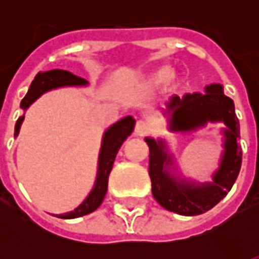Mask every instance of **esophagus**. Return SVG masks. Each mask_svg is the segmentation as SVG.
Listing matches in <instances>:
<instances>
[{"mask_svg":"<svg viewBox=\"0 0 259 259\" xmlns=\"http://www.w3.org/2000/svg\"><path fill=\"white\" fill-rule=\"evenodd\" d=\"M148 132V124L144 120H137L135 126V133L137 136H144Z\"/></svg>","mask_w":259,"mask_h":259,"instance_id":"34e87169","label":"esophagus"}]
</instances>
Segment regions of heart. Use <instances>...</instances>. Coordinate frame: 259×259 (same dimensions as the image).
<instances>
[{
    "mask_svg": "<svg viewBox=\"0 0 259 259\" xmlns=\"http://www.w3.org/2000/svg\"><path fill=\"white\" fill-rule=\"evenodd\" d=\"M180 80H182L180 73H178L176 70H170L168 65H163V66H159L148 74L147 84L150 87H157V85L166 81L170 87H178L180 84Z\"/></svg>",
    "mask_w": 259,
    "mask_h": 259,
    "instance_id": "b5f03b06",
    "label": "heart"
}]
</instances>
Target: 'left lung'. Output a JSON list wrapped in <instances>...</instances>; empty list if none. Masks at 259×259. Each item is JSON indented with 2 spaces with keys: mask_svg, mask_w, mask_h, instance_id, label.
I'll use <instances>...</instances> for the list:
<instances>
[{
  "mask_svg": "<svg viewBox=\"0 0 259 259\" xmlns=\"http://www.w3.org/2000/svg\"><path fill=\"white\" fill-rule=\"evenodd\" d=\"M168 115V129L174 133H187L204 127L208 122H223L226 129L225 151L219 168L215 170L209 183L195 185L193 182L178 180L169 174L168 166L174 163L168 154L166 143L162 139L147 137L150 148V168L152 195L165 209L185 217H194L209 211L233 187L241 168V148L239 119L234 112L232 98L223 94L221 84L205 87V94L193 93L183 97L172 96L165 104Z\"/></svg>",
  "mask_w": 259,
  "mask_h": 259,
  "instance_id": "8db88e82",
  "label": "left lung"
}]
</instances>
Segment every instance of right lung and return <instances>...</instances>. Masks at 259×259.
I'll return each instance as SVG.
<instances>
[{
    "label": "right lung",
    "mask_w": 259,
    "mask_h": 259,
    "mask_svg": "<svg viewBox=\"0 0 259 259\" xmlns=\"http://www.w3.org/2000/svg\"><path fill=\"white\" fill-rule=\"evenodd\" d=\"M65 85H87V80L81 79L79 76H74L68 70H61V69H54L48 72H38L34 80L31 81L29 91L25 98L20 102L22 109H27L37 98L42 96L46 91L65 87ZM25 119V115H22L15 124V136L19 135L20 124ZM136 120L133 116H126L120 119L116 123H113L111 127H108L107 132L104 133L101 143V150H100V157H98V170H97V179L94 183L93 190L87 195L81 204H80L74 211L66 212L57 215L62 219H73V218L83 217L90 212L96 211L98 206L101 205L104 197L108 190V178L112 170L113 161L118 154L119 148L123 144V141L132 135L135 129Z\"/></svg>",
    "instance_id": "1"
}]
</instances>
